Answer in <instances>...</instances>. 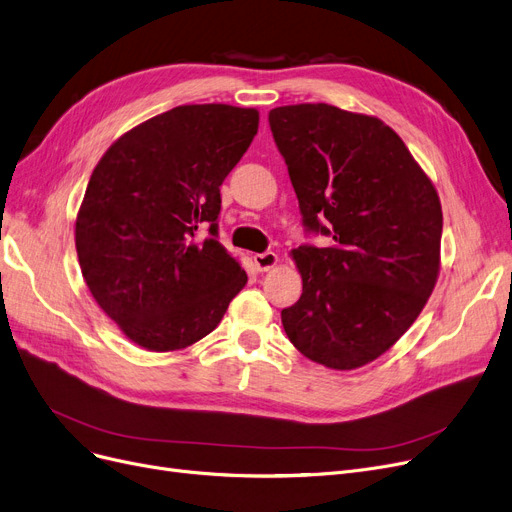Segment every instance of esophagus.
Instances as JSON below:
<instances>
[{"mask_svg": "<svg viewBox=\"0 0 512 512\" xmlns=\"http://www.w3.org/2000/svg\"><path fill=\"white\" fill-rule=\"evenodd\" d=\"M253 261H255V265H257V270H259V272H268V270L276 268L280 259H278V255H276V253L268 251V253H257V255L253 257Z\"/></svg>", "mask_w": 512, "mask_h": 512, "instance_id": "1", "label": "esophagus"}]
</instances>
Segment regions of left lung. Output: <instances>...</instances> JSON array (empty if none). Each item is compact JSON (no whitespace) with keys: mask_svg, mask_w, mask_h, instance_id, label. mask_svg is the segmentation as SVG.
Returning a JSON list of instances; mask_svg holds the SVG:
<instances>
[{"mask_svg":"<svg viewBox=\"0 0 512 512\" xmlns=\"http://www.w3.org/2000/svg\"><path fill=\"white\" fill-rule=\"evenodd\" d=\"M270 127L303 224L335 240L291 251L303 293L282 309L286 337L326 368L366 366L402 339L433 293L439 194L379 117L291 104L270 110Z\"/></svg>","mask_w":512,"mask_h":512,"instance_id":"left-lung-1","label":"left lung"}]
</instances>
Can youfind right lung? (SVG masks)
Wrapping results in <instances>:
<instances>
[{"label": "right lung", "mask_w": 512, "mask_h": 512, "mask_svg": "<svg viewBox=\"0 0 512 512\" xmlns=\"http://www.w3.org/2000/svg\"><path fill=\"white\" fill-rule=\"evenodd\" d=\"M257 108L184 104L125 131L92 171L75 221L83 280L148 351L207 337L247 284L217 236L219 186L251 146ZM210 226L201 241L195 232Z\"/></svg>", "instance_id": "right-lung-1"}]
</instances>
